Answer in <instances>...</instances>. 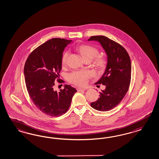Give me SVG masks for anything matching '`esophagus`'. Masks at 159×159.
I'll return each instance as SVG.
<instances>
[{
  "label": "esophagus",
  "instance_id": "1",
  "mask_svg": "<svg viewBox=\"0 0 159 159\" xmlns=\"http://www.w3.org/2000/svg\"><path fill=\"white\" fill-rule=\"evenodd\" d=\"M77 90L78 92H82V91H85V89H82V88H77Z\"/></svg>",
  "mask_w": 159,
  "mask_h": 159
}]
</instances>
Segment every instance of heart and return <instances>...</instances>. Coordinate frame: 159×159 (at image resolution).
Instances as JSON below:
<instances>
[{
    "label": "heart",
    "instance_id": "b5f03b06",
    "mask_svg": "<svg viewBox=\"0 0 159 159\" xmlns=\"http://www.w3.org/2000/svg\"><path fill=\"white\" fill-rule=\"evenodd\" d=\"M77 49L80 53L82 58L84 59H90L92 60L98 53V51L96 48L89 45H82L77 47ZM69 52L66 51L63 55L62 58V62L65 64ZM105 60L102 58H99L96 61L97 66L100 69H102L105 66ZM92 76V73L90 71H74L68 75L69 81L79 86L84 85L87 82V79Z\"/></svg>",
    "mask_w": 159,
    "mask_h": 159
}]
</instances>
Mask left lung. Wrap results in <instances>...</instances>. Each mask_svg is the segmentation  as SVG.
<instances>
[{
	"instance_id": "1",
	"label": "left lung",
	"mask_w": 159,
	"mask_h": 159,
	"mask_svg": "<svg viewBox=\"0 0 159 159\" xmlns=\"http://www.w3.org/2000/svg\"><path fill=\"white\" fill-rule=\"evenodd\" d=\"M88 41L98 42L107 55L106 70L95 83L102 84L106 89L90 105L98 111H110L119 104L128 90L131 77L130 58L122 46L105 36H92Z\"/></svg>"
}]
</instances>
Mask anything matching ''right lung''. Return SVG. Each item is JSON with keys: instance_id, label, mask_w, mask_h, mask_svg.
<instances>
[{"instance_id": "right-lung-1", "label": "right lung", "mask_w": 159, "mask_h": 159, "mask_svg": "<svg viewBox=\"0 0 159 159\" xmlns=\"http://www.w3.org/2000/svg\"><path fill=\"white\" fill-rule=\"evenodd\" d=\"M72 41L58 38L48 40L30 53L24 65L29 96L39 110L48 116H59L66 112L77 92L67 84L59 92L53 89L62 69L63 52Z\"/></svg>"}]
</instances>
